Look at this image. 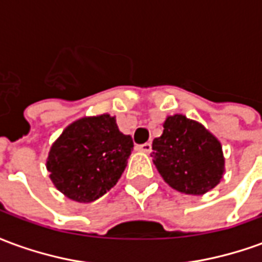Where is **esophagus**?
Instances as JSON below:
<instances>
[{
	"instance_id": "esophagus-1",
	"label": "esophagus",
	"mask_w": 262,
	"mask_h": 262,
	"mask_svg": "<svg viewBox=\"0 0 262 262\" xmlns=\"http://www.w3.org/2000/svg\"><path fill=\"white\" fill-rule=\"evenodd\" d=\"M137 150H140V151H144V153H150V150H151V143H143V144H139L137 146Z\"/></svg>"
}]
</instances>
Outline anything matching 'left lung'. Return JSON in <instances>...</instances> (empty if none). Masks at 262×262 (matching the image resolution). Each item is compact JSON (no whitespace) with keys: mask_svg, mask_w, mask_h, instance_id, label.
Listing matches in <instances>:
<instances>
[{"mask_svg":"<svg viewBox=\"0 0 262 262\" xmlns=\"http://www.w3.org/2000/svg\"><path fill=\"white\" fill-rule=\"evenodd\" d=\"M153 140L151 157L164 181L177 191L202 195L223 176L225 160L217 139L184 115L168 116Z\"/></svg>","mask_w":262,"mask_h":262,"instance_id":"8db88e82","label":"left lung"}]
</instances>
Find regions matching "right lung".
Masks as SVG:
<instances>
[{"mask_svg": "<svg viewBox=\"0 0 262 262\" xmlns=\"http://www.w3.org/2000/svg\"><path fill=\"white\" fill-rule=\"evenodd\" d=\"M132 150V137L119 130L115 118H82L71 123L50 148V180L75 202H92L116 185Z\"/></svg>", "mask_w": 262, "mask_h": 262, "instance_id": "1", "label": "right lung"}]
</instances>
